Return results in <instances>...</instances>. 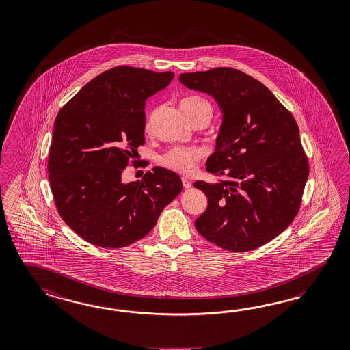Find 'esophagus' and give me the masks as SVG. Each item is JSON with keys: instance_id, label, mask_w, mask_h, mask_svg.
<instances>
[{"instance_id": "esophagus-1", "label": "esophagus", "mask_w": 350, "mask_h": 350, "mask_svg": "<svg viewBox=\"0 0 350 350\" xmlns=\"http://www.w3.org/2000/svg\"><path fill=\"white\" fill-rule=\"evenodd\" d=\"M181 181H183V187H184L185 189H189V188H191V183H190L189 180L183 178Z\"/></svg>"}]
</instances>
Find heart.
<instances>
[{"mask_svg": "<svg viewBox=\"0 0 350 350\" xmlns=\"http://www.w3.org/2000/svg\"><path fill=\"white\" fill-rule=\"evenodd\" d=\"M210 106L208 102L200 97H187L181 100V106L187 107H196V106ZM204 156V150L198 147H183L178 146L170 150H167L162 157L161 163L172 171H176L179 174L189 175L197 169V165Z\"/></svg>", "mask_w": 350, "mask_h": 350, "instance_id": "obj_1", "label": "heart"}]
</instances>
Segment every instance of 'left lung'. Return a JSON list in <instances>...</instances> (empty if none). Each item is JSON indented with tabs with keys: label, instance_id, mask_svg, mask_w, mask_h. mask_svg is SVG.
<instances>
[{
	"label": "left lung",
	"instance_id": "8db88e82",
	"mask_svg": "<svg viewBox=\"0 0 350 350\" xmlns=\"http://www.w3.org/2000/svg\"><path fill=\"white\" fill-rule=\"evenodd\" d=\"M179 79L211 94L224 112L206 170L226 179L194 183L208 198L196 229L222 250L260 248L299 212L310 163L298 124L266 85L243 71L215 68Z\"/></svg>",
	"mask_w": 350,
	"mask_h": 350
}]
</instances>
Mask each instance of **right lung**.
<instances>
[{
	"label": "right lung",
	"mask_w": 350,
	"mask_h": 350,
	"mask_svg": "<svg viewBox=\"0 0 350 350\" xmlns=\"http://www.w3.org/2000/svg\"><path fill=\"white\" fill-rule=\"evenodd\" d=\"M172 78L171 71L116 66L90 80L56 116L51 191L61 219L93 245L122 248L144 238L183 189L179 175L163 167L121 181L144 144L146 100Z\"/></svg>",
	"instance_id": "add662e5"
}]
</instances>
